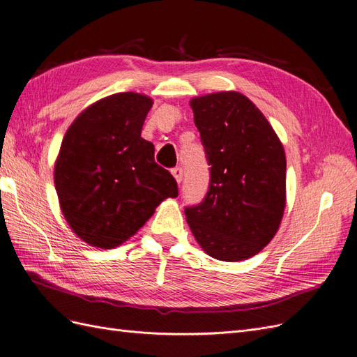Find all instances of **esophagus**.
<instances>
[{
  "label": "esophagus",
  "mask_w": 357,
  "mask_h": 357,
  "mask_svg": "<svg viewBox=\"0 0 357 357\" xmlns=\"http://www.w3.org/2000/svg\"><path fill=\"white\" fill-rule=\"evenodd\" d=\"M182 174H183L182 167H174V169H172V175H174V178L176 179L178 183H181V181H182Z\"/></svg>",
  "instance_id": "34e87169"
}]
</instances>
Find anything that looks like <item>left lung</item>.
<instances>
[{
    "label": "left lung",
    "instance_id": "8db88e82",
    "mask_svg": "<svg viewBox=\"0 0 357 357\" xmlns=\"http://www.w3.org/2000/svg\"><path fill=\"white\" fill-rule=\"evenodd\" d=\"M211 183L204 200L185 209L209 257L236 262L257 255L275 236L286 206V157L274 129L238 91L190 100Z\"/></svg>",
    "mask_w": 357,
    "mask_h": 357
}]
</instances>
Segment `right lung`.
<instances>
[{"instance_id": "right-lung-1", "label": "right lung", "mask_w": 357, "mask_h": 357, "mask_svg": "<svg viewBox=\"0 0 357 357\" xmlns=\"http://www.w3.org/2000/svg\"><path fill=\"white\" fill-rule=\"evenodd\" d=\"M153 99L124 91L91 103L68 128L54 163L61 211L74 234L100 249L136 234L178 183L141 137Z\"/></svg>"}]
</instances>
